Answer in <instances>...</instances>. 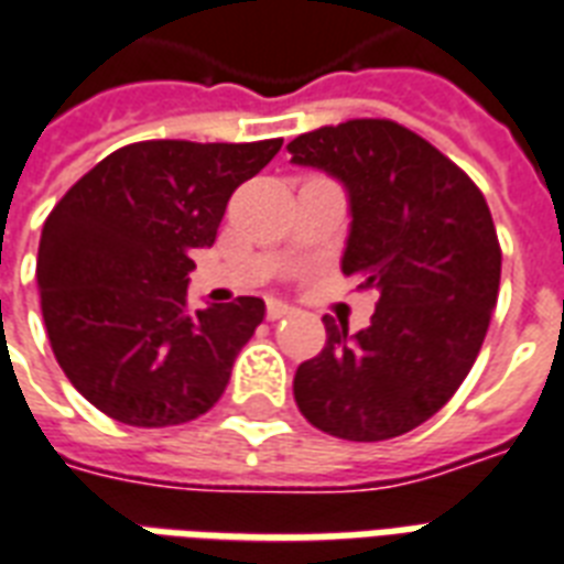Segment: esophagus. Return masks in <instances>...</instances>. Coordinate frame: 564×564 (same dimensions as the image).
<instances>
[{
    "label": "esophagus",
    "mask_w": 564,
    "mask_h": 564,
    "mask_svg": "<svg viewBox=\"0 0 564 564\" xmlns=\"http://www.w3.org/2000/svg\"><path fill=\"white\" fill-rule=\"evenodd\" d=\"M290 313H292V307L286 304V301H281V299L265 301V316L272 318V322H278V318H283V316H290Z\"/></svg>",
    "instance_id": "esophagus-1"
}]
</instances>
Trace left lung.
Segmentation results:
<instances>
[{
  "label": "left lung",
  "instance_id": "1",
  "mask_svg": "<svg viewBox=\"0 0 564 564\" xmlns=\"http://www.w3.org/2000/svg\"><path fill=\"white\" fill-rule=\"evenodd\" d=\"M286 149L345 187L343 272L380 290L357 334L322 318L327 343L295 371V403L348 442L410 433L454 398L489 330L500 286L489 204L456 163L389 119L325 126Z\"/></svg>",
  "mask_w": 564,
  "mask_h": 564
}]
</instances>
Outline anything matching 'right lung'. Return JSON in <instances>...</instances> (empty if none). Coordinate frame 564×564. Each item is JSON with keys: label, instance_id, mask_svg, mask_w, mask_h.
<instances>
[{"label": "right lung", "instance_id": "obj_1", "mask_svg": "<svg viewBox=\"0 0 564 564\" xmlns=\"http://www.w3.org/2000/svg\"><path fill=\"white\" fill-rule=\"evenodd\" d=\"M283 140H145L96 163L48 213L37 290L69 383L110 419L172 427L210 410L263 299L187 307L193 251L210 248L228 198Z\"/></svg>", "mask_w": 564, "mask_h": 564}]
</instances>
